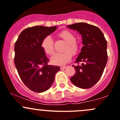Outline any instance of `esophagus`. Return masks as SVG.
Segmentation results:
<instances>
[{
  "label": "esophagus",
  "instance_id": "obj_1",
  "mask_svg": "<svg viewBox=\"0 0 120 120\" xmlns=\"http://www.w3.org/2000/svg\"><path fill=\"white\" fill-rule=\"evenodd\" d=\"M66 66H63V67H60V68H61V70H64V69L66 68Z\"/></svg>",
  "mask_w": 120,
  "mask_h": 120
}]
</instances>
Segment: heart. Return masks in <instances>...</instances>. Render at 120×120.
I'll use <instances>...</instances> for the list:
<instances>
[{
	"label": "heart",
	"instance_id": "1",
	"mask_svg": "<svg viewBox=\"0 0 120 120\" xmlns=\"http://www.w3.org/2000/svg\"><path fill=\"white\" fill-rule=\"evenodd\" d=\"M59 36L67 43L65 49V52L54 53L52 56L50 61L55 65H64L67 63L72 58V52L74 54L79 52V46L76 42V37L74 34L67 30L61 31ZM42 48L44 52L49 55H52L54 52V42L50 36H47L43 39Z\"/></svg>",
	"mask_w": 120,
	"mask_h": 120
}]
</instances>
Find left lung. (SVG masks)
Listing matches in <instances>:
<instances>
[{"label":"left lung","mask_w":120,"mask_h":120,"mask_svg":"<svg viewBox=\"0 0 120 120\" xmlns=\"http://www.w3.org/2000/svg\"><path fill=\"white\" fill-rule=\"evenodd\" d=\"M67 27L82 35L83 45L75 62L78 65L72 66L76 72L70 80L78 88H90L98 82L103 73L107 61V41L100 29L93 25L78 22Z\"/></svg>","instance_id":"1"}]
</instances>
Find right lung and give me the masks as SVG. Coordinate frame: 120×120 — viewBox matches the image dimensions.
Listing matches in <instances>:
<instances>
[{
    "instance_id": "add662e5",
    "label": "right lung",
    "mask_w": 120,
    "mask_h": 120,
    "mask_svg": "<svg viewBox=\"0 0 120 120\" xmlns=\"http://www.w3.org/2000/svg\"><path fill=\"white\" fill-rule=\"evenodd\" d=\"M56 26H35L21 32L14 46V64L23 83L30 90L41 93L49 89L59 66L48 65L42 48L43 39L56 31Z\"/></svg>"
}]
</instances>
